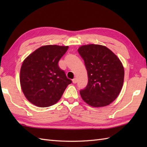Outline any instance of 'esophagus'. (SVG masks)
Returning a JSON list of instances; mask_svg holds the SVG:
<instances>
[{"label":"esophagus","mask_w":147,"mask_h":147,"mask_svg":"<svg viewBox=\"0 0 147 147\" xmlns=\"http://www.w3.org/2000/svg\"><path fill=\"white\" fill-rule=\"evenodd\" d=\"M73 83H74V84L76 83H77V79H76V78L73 79Z\"/></svg>","instance_id":"1"}]
</instances>
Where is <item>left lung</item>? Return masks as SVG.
<instances>
[{
    "instance_id": "1",
    "label": "left lung",
    "mask_w": 147,
    "mask_h": 147,
    "mask_svg": "<svg viewBox=\"0 0 147 147\" xmlns=\"http://www.w3.org/2000/svg\"><path fill=\"white\" fill-rule=\"evenodd\" d=\"M78 51L85 62L88 78L86 88L80 92L82 99L95 107L109 105L123 85L124 70L119 59L100 45H82Z\"/></svg>"
}]
</instances>
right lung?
<instances>
[{"label": "right lung", "instance_id": "1", "mask_svg": "<svg viewBox=\"0 0 147 147\" xmlns=\"http://www.w3.org/2000/svg\"><path fill=\"white\" fill-rule=\"evenodd\" d=\"M68 48L42 46L24 60L20 71L21 86L24 96L33 105L47 107L55 104L72 83L58 65Z\"/></svg>", "mask_w": 147, "mask_h": 147}]
</instances>
